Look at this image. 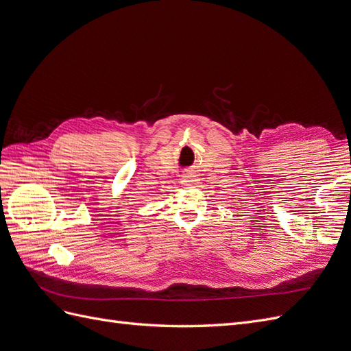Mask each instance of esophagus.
<instances>
[{
	"label": "esophagus",
	"instance_id": "1",
	"mask_svg": "<svg viewBox=\"0 0 351 351\" xmlns=\"http://www.w3.org/2000/svg\"><path fill=\"white\" fill-rule=\"evenodd\" d=\"M193 182H195V180H183L182 183H183L184 186H192V184H193Z\"/></svg>",
	"mask_w": 351,
	"mask_h": 351
}]
</instances>
